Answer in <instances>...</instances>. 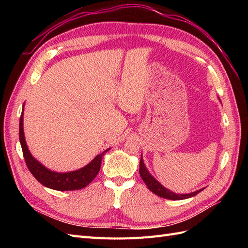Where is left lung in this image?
Segmentation results:
<instances>
[{
  "instance_id": "obj_1",
  "label": "left lung",
  "mask_w": 248,
  "mask_h": 248,
  "mask_svg": "<svg viewBox=\"0 0 248 248\" xmlns=\"http://www.w3.org/2000/svg\"><path fill=\"white\" fill-rule=\"evenodd\" d=\"M140 175L147 185L148 188L151 190L153 193H155L156 196H158L163 199H168V200H174V201H179V200H185V199H189L194 196H197L199 192H201L204 188L199 189L197 191H193L190 193H175L170 191V189L166 188L163 185H161L157 180L150 174V171L145 166L144 159H142V154L140 157Z\"/></svg>"
}]
</instances>
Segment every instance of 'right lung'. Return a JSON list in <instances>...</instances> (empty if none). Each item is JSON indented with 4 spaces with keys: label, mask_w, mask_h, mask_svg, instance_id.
<instances>
[{
    "label": "right lung",
    "mask_w": 248,
    "mask_h": 248,
    "mask_svg": "<svg viewBox=\"0 0 248 248\" xmlns=\"http://www.w3.org/2000/svg\"><path fill=\"white\" fill-rule=\"evenodd\" d=\"M24 107L25 103L22 106L21 116L19 119V141L27 167L30 171H31V174L37 179V181L47 187V188L60 191L81 189L91 183L100 170V164L103 155L110 148L97 155L91 162L79 170L66 172L50 170L35 158L27 146L24 133Z\"/></svg>",
    "instance_id": "right-lung-1"
}]
</instances>
